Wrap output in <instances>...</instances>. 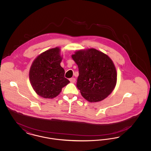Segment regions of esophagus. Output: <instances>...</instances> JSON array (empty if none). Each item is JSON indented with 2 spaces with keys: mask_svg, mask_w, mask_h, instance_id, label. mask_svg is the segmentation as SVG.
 <instances>
[{
  "mask_svg": "<svg viewBox=\"0 0 151 151\" xmlns=\"http://www.w3.org/2000/svg\"><path fill=\"white\" fill-rule=\"evenodd\" d=\"M70 81L71 83H75L76 81V79L74 78H72L70 79Z\"/></svg>",
  "mask_w": 151,
  "mask_h": 151,
  "instance_id": "obj_1",
  "label": "esophagus"
}]
</instances>
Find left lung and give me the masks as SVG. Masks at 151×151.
Returning a JSON list of instances; mask_svg holds the SVG:
<instances>
[{
    "mask_svg": "<svg viewBox=\"0 0 151 151\" xmlns=\"http://www.w3.org/2000/svg\"><path fill=\"white\" fill-rule=\"evenodd\" d=\"M72 58L78 66L76 86L82 96L91 102L106 98L116 83L117 74L111 59L94 49L77 51Z\"/></svg>",
    "mask_w": 151,
    "mask_h": 151,
    "instance_id": "8db88e82",
    "label": "left lung"
}]
</instances>
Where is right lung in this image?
I'll list each match as a JSON object with an SVG mask.
<instances>
[{"label": "right lung", "instance_id": "add662e5", "mask_svg": "<svg viewBox=\"0 0 151 151\" xmlns=\"http://www.w3.org/2000/svg\"><path fill=\"white\" fill-rule=\"evenodd\" d=\"M60 49H51L36 58L29 71L31 85L37 94L45 99L57 97L70 81L60 66Z\"/></svg>", "mask_w": 151, "mask_h": 151}]
</instances>
